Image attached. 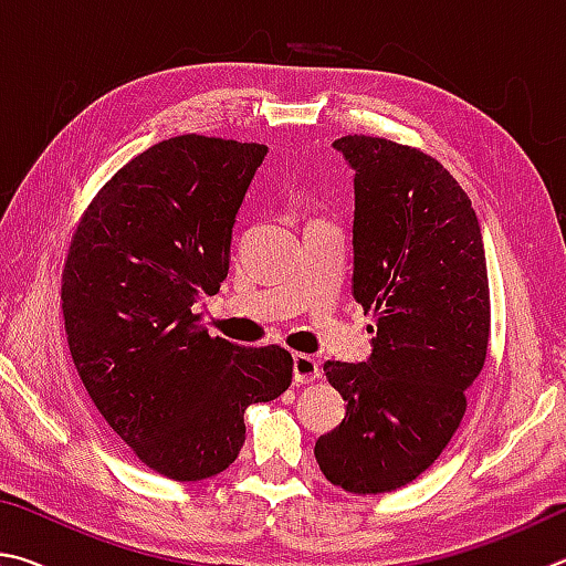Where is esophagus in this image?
Here are the masks:
<instances>
[{"instance_id": "obj_1", "label": "esophagus", "mask_w": 566, "mask_h": 566, "mask_svg": "<svg viewBox=\"0 0 566 566\" xmlns=\"http://www.w3.org/2000/svg\"><path fill=\"white\" fill-rule=\"evenodd\" d=\"M315 378H321V363L311 358V355L295 353L293 355V380L295 382H313Z\"/></svg>"}]
</instances>
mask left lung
I'll list each match as a JSON object with an SVG mask.
<instances>
[{
  "label": "left lung",
  "instance_id": "left-lung-1",
  "mask_svg": "<svg viewBox=\"0 0 566 566\" xmlns=\"http://www.w3.org/2000/svg\"><path fill=\"white\" fill-rule=\"evenodd\" d=\"M353 168V298L375 318L368 363L328 360L345 418L315 460L353 494L392 492L440 458L488 358L478 213L448 168L375 136L333 142Z\"/></svg>",
  "mask_w": 566,
  "mask_h": 566
}]
</instances>
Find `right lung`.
I'll list each match as a JSON object with an SVG mask.
<instances>
[{
	"label": "right lung",
	"instance_id": "obj_1",
	"mask_svg": "<svg viewBox=\"0 0 566 566\" xmlns=\"http://www.w3.org/2000/svg\"><path fill=\"white\" fill-rule=\"evenodd\" d=\"M268 146L176 136L114 174L69 248L62 308L86 392L146 468L196 482L231 464L243 412L289 390V350L211 338L193 305L216 295Z\"/></svg>",
	"mask_w": 566,
	"mask_h": 566
}]
</instances>
